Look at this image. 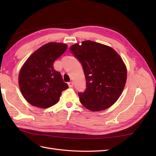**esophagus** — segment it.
<instances>
[{
  "label": "esophagus",
  "mask_w": 156,
  "mask_h": 156,
  "mask_svg": "<svg viewBox=\"0 0 156 156\" xmlns=\"http://www.w3.org/2000/svg\"><path fill=\"white\" fill-rule=\"evenodd\" d=\"M68 86H69V88H72V87H73V86H74V84H73V82H69L68 83Z\"/></svg>",
  "instance_id": "obj_1"
}]
</instances>
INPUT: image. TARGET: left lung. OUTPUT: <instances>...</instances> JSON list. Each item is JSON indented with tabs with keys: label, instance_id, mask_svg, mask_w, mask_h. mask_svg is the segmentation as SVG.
I'll use <instances>...</instances> for the list:
<instances>
[{
	"label": "left lung",
	"instance_id": "obj_1",
	"mask_svg": "<svg viewBox=\"0 0 156 156\" xmlns=\"http://www.w3.org/2000/svg\"><path fill=\"white\" fill-rule=\"evenodd\" d=\"M83 68L87 82L84 92H79L81 104L92 111L107 109L118 100L127 80L126 66L109 46L90 40L69 48Z\"/></svg>",
	"mask_w": 156,
	"mask_h": 156
}]
</instances>
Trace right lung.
<instances>
[{
	"mask_svg": "<svg viewBox=\"0 0 156 156\" xmlns=\"http://www.w3.org/2000/svg\"><path fill=\"white\" fill-rule=\"evenodd\" d=\"M68 45L50 42L32 54L23 66L19 85L23 97L34 107L47 108L58 102L62 92L68 88L54 62L66 51Z\"/></svg>",
	"mask_w": 156,
	"mask_h": 156,
	"instance_id": "right-lung-1",
	"label": "right lung"
}]
</instances>
